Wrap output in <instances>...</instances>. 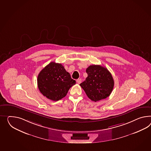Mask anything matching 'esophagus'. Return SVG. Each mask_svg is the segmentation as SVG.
Here are the masks:
<instances>
[{
    "instance_id": "obj_1",
    "label": "esophagus",
    "mask_w": 151,
    "mask_h": 151,
    "mask_svg": "<svg viewBox=\"0 0 151 151\" xmlns=\"http://www.w3.org/2000/svg\"><path fill=\"white\" fill-rule=\"evenodd\" d=\"M77 82L78 84H81V79H78L77 80Z\"/></svg>"
}]
</instances>
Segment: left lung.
<instances>
[{"instance_id":"obj_1","label":"left lung","mask_w":151,"mask_h":151,"mask_svg":"<svg viewBox=\"0 0 151 151\" xmlns=\"http://www.w3.org/2000/svg\"><path fill=\"white\" fill-rule=\"evenodd\" d=\"M86 72L88 77L80 85L89 99L96 102L109 96L114 84L109 70L106 67L94 65L89 66Z\"/></svg>"}]
</instances>
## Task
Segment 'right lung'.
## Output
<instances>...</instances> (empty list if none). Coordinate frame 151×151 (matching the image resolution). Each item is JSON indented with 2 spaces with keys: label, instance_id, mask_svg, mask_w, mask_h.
I'll list each match as a JSON object with an SVG mask.
<instances>
[{
  "label": "right lung",
  "instance_id": "1",
  "mask_svg": "<svg viewBox=\"0 0 151 151\" xmlns=\"http://www.w3.org/2000/svg\"><path fill=\"white\" fill-rule=\"evenodd\" d=\"M37 83L43 95L57 101L66 96L69 89L76 82L61 63L51 62L40 72Z\"/></svg>",
  "mask_w": 151,
  "mask_h": 151
}]
</instances>
